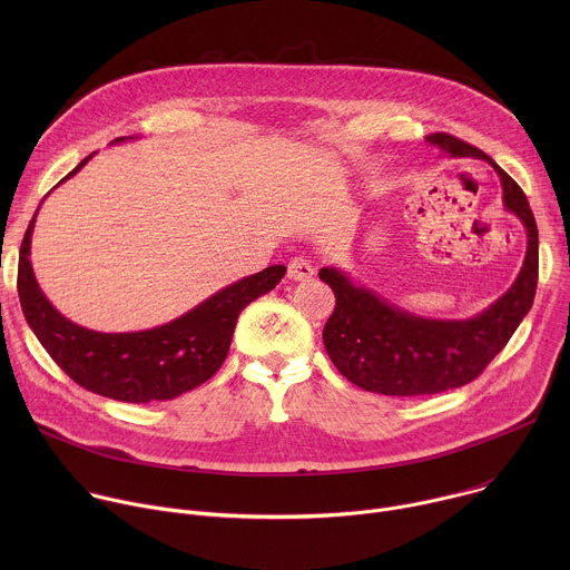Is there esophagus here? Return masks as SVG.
<instances>
[{
	"label": "esophagus",
	"instance_id": "1",
	"mask_svg": "<svg viewBox=\"0 0 570 570\" xmlns=\"http://www.w3.org/2000/svg\"><path fill=\"white\" fill-rule=\"evenodd\" d=\"M286 275L293 282H306V279H311L315 275V268H313V264L308 259L295 257V259L288 262V273Z\"/></svg>",
	"mask_w": 570,
	"mask_h": 570
}]
</instances>
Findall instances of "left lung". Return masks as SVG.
Wrapping results in <instances>:
<instances>
[{
	"label": "left lung",
	"mask_w": 570,
	"mask_h": 570,
	"mask_svg": "<svg viewBox=\"0 0 570 570\" xmlns=\"http://www.w3.org/2000/svg\"><path fill=\"white\" fill-rule=\"evenodd\" d=\"M426 141L451 157L475 155L490 161L501 178L505 209L519 216L528 232V250L514 284L469 320L409 313L354 284L347 273L320 268V279L336 295V308L322 332L332 363L354 385L390 396L435 394L473 381L532 308L539 279V232L521 187L492 157L453 135L433 132Z\"/></svg>",
	"instance_id": "obj_1"
}]
</instances>
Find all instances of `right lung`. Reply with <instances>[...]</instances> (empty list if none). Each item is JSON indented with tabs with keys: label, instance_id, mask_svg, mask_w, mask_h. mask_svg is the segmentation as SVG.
<instances>
[{
	"label": "right lung",
	"instance_id": "1",
	"mask_svg": "<svg viewBox=\"0 0 570 570\" xmlns=\"http://www.w3.org/2000/svg\"><path fill=\"white\" fill-rule=\"evenodd\" d=\"M119 141L126 137L112 144ZM92 155L80 159L62 183L83 169ZM33 225L36 216L22 238L18 266V295L31 332L80 387L128 403L169 401L212 379L229 352L238 313L273 291L286 273L279 264L243 277L161 327L104 334L67 320L38 286L29 259Z\"/></svg>",
	"mask_w": 570,
	"mask_h": 570
}]
</instances>
